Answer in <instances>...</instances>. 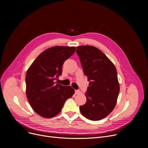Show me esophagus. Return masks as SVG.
<instances>
[{
    "mask_svg": "<svg viewBox=\"0 0 148 148\" xmlns=\"http://www.w3.org/2000/svg\"><path fill=\"white\" fill-rule=\"evenodd\" d=\"M75 94L76 95H78V94H80V91L79 90H75Z\"/></svg>",
    "mask_w": 148,
    "mask_h": 148,
    "instance_id": "34e87169",
    "label": "esophagus"
}]
</instances>
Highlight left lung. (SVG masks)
I'll use <instances>...</instances> for the list:
<instances>
[{"instance_id": "1", "label": "left lung", "mask_w": 148, "mask_h": 148, "mask_svg": "<svg viewBox=\"0 0 148 148\" xmlns=\"http://www.w3.org/2000/svg\"><path fill=\"white\" fill-rule=\"evenodd\" d=\"M76 52L89 82L86 103L80 106V111L89 120L99 121L113 111L117 102L120 90L117 71L111 60L94 46H79Z\"/></svg>"}]
</instances>
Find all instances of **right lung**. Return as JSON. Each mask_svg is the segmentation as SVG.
I'll return each mask as SVG.
<instances>
[{
  "label": "right lung",
  "instance_id": "right-lung-1",
  "mask_svg": "<svg viewBox=\"0 0 148 148\" xmlns=\"http://www.w3.org/2000/svg\"><path fill=\"white\" fill-rule=\"evenodd\" d=\"M75 47L54 46L42 52L26 75V95L30 106L39 115L50 118L60 113L66 100L74 94L71 86L56 84L64 62L71 56Z\"/></svg>",
  "mask_w": 148,
  "mask_h": 148
}]
</instances>
